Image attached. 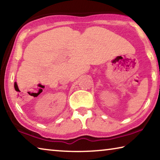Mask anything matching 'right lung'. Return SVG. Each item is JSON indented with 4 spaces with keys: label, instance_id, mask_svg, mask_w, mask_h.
I'll use <instances>...</instances> for the list:
<instances>
[{
    "label": "right lung",
    "instance_id": "obj_1",
    "mask_svg": "<svg viewBox=\"0 0 160 160\" xmlns=\"http://www.w3.org/2000/svg\"><path fill=\"white\" fill-rule=\"evenodd\" d=\"M14 87H15V90H17V89H18V85H17V83H16V82H15V85H14Z\"/></svg>",
    "mask_w": 160,
    "mask_h": 160
}]
</instances>
